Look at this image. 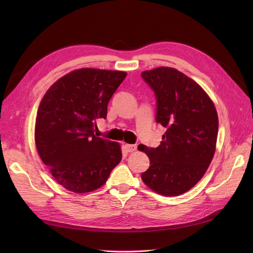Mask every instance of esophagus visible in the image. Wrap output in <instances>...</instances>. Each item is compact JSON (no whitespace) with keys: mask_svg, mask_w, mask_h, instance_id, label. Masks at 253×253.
Returning <instances> with one entry per match:
<instances>
[{"mask_svg":"<svg viewBox=\"0 0 253 253\" xmlns=\"http://www.w3.org/2000/svg\"><path fill=\"white\" fill-rule=\"evenodd\" d=\"M125 148H126V150L127 152H134V151H136V149H137V145H136V144H128V143H126V144L125 145Z\"/></svg>","mask_w":253,"mask_h":253,"instance_id":"34e87169","label":"esophagus"}]
</instances>
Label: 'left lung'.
<instances>
[{"mask_svg":"<svg viewBox=\"0 0 253 253\" xmlns=\"http://www.w3.org/2000/svg\"><path fill=\"white\" fill-rule=\"evenodd\" d=\"M141 77L154 90L156 122L166 128L159 147L139 144L150 158L141 179L158 194L177 196L201 180L214 156L216 109L194 80L175 68L157 67Z\"/></svg>","mask_w":253,"mask_h":253,"instance_id":"8db88e82","label":"left lung"}]
</instances>
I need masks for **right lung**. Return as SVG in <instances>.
I'll return each mask as SVG.
<instances>
[{
  "instance_id": "add662e5",
  "label": "right lung",
  "mask_w": 253,
  "mask_h": 253,
  "mask_svg": "<svg viewBox=\"0 0 253 253\" xmlns=\"http://www.w3.org/2000/svg\"><path fill=\"white\" fill-rule=\"evenodd\" d=\"M126 72L80 68L48 88L38 109L36 147L53 179L75 193L103 186L122 158L118 142L94 134Z\"/></svg>"
}]
</instances>
